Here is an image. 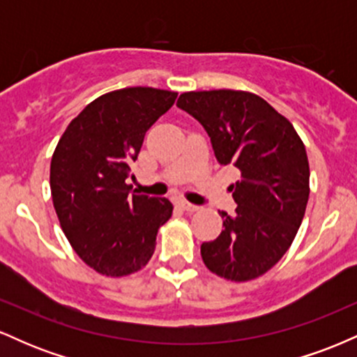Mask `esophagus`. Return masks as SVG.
<instances>
[{
    "mask_svg": "<svg viewBox=\"0 0 357 357\" xmlns=\"http://www.w3.org/2000/svg\"><path fill=\"white\" fill-rule=\"evenodd\" d=\"M178 204L183 208L184 211H198L199 210V206H196V204L186 202V199H179Z\"/></svg>",
    "mask_w": 357,
    "mask_h": 357,
    "instance_id": "esophagus-1",
    "label": "esophagus"
}]
</instances>
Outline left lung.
Masks as SVG:
<instances>
[{
    "label": "left lung",
    "mask_w": 357,
    "mask_h": 357,
    "mask_svg": "<svg viewBox=\"0 0 357 357\" xmlns=\"http://www.w3.org/2000/svg\"><path fill=\"white\" fill-rule=\"evenodd\" d=\"M179 109L210 136L216 161L235 166L236 210L221 211L225 230L202 245L204 265L227 280L264 275L296 238L309 199V161L294 126L267 100L241 90L186 92Z\"/></svg>",
    "instance_id": "left-lung-1"
}]
</instances>
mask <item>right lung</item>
<instances>
[{
  "mask_svg": "<svg viewBox=\"0 0 357 357\" xmlns=\"http://www.w3.org/2000/svg\"><path fill=\"white\" fill-rule=\"evenodd\" d=\"M178 93L129 87L100 96L68 124L50 166L61 230L89 267L107 277L149 261L159 227L173 215L166 198L132 195L127 179L151 126Z\"/></svg>",
  "mask_w": 357,
  "mask_h": 357,
  "instance_id": "obj_1",
  "label": "right lung"
}]
</instances>
